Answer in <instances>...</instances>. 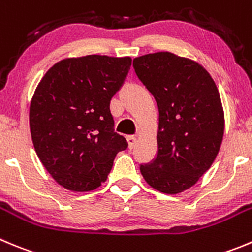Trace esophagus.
<instances>
[{"label":"esophagus","mask_w":252,"mask_h":252,"mask_svg":"<svg viewBox=\"0 0 252 252\" xmlns=\"http://www.w3.org/2000/svg\"><path fill=\"white\" fill-rule=\"evenodd\" d=\"M126 140H128L129 148H130V149H133L134 145H135V143H137V138L134 137V135H128V137H126Z\"/></svg>","instance_id":"obj_1"}]
</instances>
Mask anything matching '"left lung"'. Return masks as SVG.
Returning a JSON list of instances; mask_svg holds the SVG:
<instances>
[{
    "mask_svg": "<svg viewBox=\"0 0 252 252\" xmlns=\"http://www.w3.org/2000/svg\"><path fill=\"white\" fill-rule=\"evenodd\" d=\"M133 67L159 109L158 154L140 173L155 190L178 194L210 169L221 145L225 119L218 87L203 65L170 52L134 58Z\"/></svg>",
    "mask_w": 252,
    "mask_h": 252,
    "instance_id": "1",
    "label": "left lung"
}]
</instances>
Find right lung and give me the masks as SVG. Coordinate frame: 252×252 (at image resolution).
I'll return each mask as SVG.
<instances>
[{
  "instance_id": "add662e5",
  "label": "right lung",
  "mask_w": 252,
  "mask_h": 252,
  "mask_svg": "<svg viewBox=\"0 0 252 252\" xmlns=\"http://www.w3.org/2000/svg\"><path fill=\"white\" fill-rule=\"evenodd\" d=\"M130 65V57L65 58L37 86L30 107L31 137L44 168L65 189H97L115 155L128 148L114 131L109 104Z\"/></svg>"
}]
</instances>
